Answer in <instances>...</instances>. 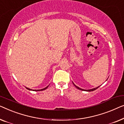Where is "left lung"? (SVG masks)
<instances>
[{
  "instance_id": "obj_1",
  "label": "left lung",
  "mask_w": 124,
  "mask_h": 124,
  "mask_svg": "<svg viewBox=\"0 0 124 124\" xmlns=\"http://www.w3.org/2000/svg\"><path fill=\"white\" fill-rule=\"evenodd\" d=\"M72 83H73V84H74V85L76 87V88L77 89H79V90H83V91H86V92H92V91H94V90H96L97 89H98L99 88V86H98V87H97V88H93V89H88V90H86V89H81V88H79V87H78V86H76V85L75 84L73 83L72 82Z\"/></svg>"
}]
</instances>
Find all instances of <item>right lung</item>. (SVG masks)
Here are the masks:
<instances>
[{"instance_id": "1", "label": "right lung", "mask_w": 124, "mask_h": 124, "mask_svg": "<svg viewBox=\"0 0 124 124\" xmlns=\"http://www.w3.org/2000/svg\"><path fill=\"white\" fill-rule=\"evenodd\" d=\"M49 85L48 86H47L46 87H45V88H43V89H38V90H33V89H30V88H27V87H26V88L27 89H28V90H32V91H42V90H45L46 89L48 88V87L49 86Z\"/></svg>"}]
</instances>
